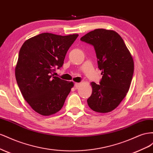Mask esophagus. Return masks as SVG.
<instances>
[{"label": "esophagus", "mask_w": 153, "mask_h": 153, "mask_svg": "<svg viewBox=\"0 0 153 153\" xmlns=\"http://www.w3.org/2000/svg\"><path fill=\"white\" fill-rule=\"evenodd\" d=\"M80 85H81V83H79V82H76L75 85H74V86H75V87H76V88H79V87L80 86Z\"/></svg>", "instance_id": "34e87169"}]
</instances>
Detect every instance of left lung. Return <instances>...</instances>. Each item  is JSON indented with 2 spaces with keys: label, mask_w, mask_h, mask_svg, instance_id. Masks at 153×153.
Segmentation results:
<instances>
[{
  "label": "left lung",
  "mask_w": 153,
  "mask_h": 153,
  "mask_svg": "<svg viewBox=\"0 0 153 153\" xmlns=\"http://www.w3.org/2000/svg\"><path fill=\"white\" fill-rule=\"evenodd\" d=\"M94 47L102 79L91 82L92 93L87 100L94 111L108 113L119 105L128 92L134 72V62L123 39L113 30L97 29L81 38Z\"/></svg>",
  "instance_id": "1"
}]
</instances>
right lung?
I'll return each mask as SVG.
<instances>
[{
	"label": "right lung",
	"instance_id": "right-lung-1",
	"mask_svg": "<svg viewBox=\"0 0 153 153\" xmlns=\"http://www.w3.org/2000/svg\"><path fill=\"white\" fill-rule=\"evenodd\" d=\"M79 34L67 36L44 33L26 40L15 67L17 84L34 111L43 116L59 111L74 83L54 76L62 67L68 49Z\"/></svg>",
	"mask_w": 153,
	"mask_h": 153
}]
</instances>
